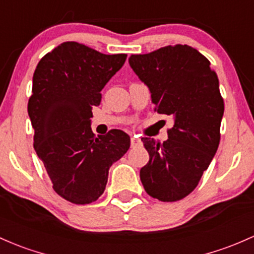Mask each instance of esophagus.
<instances>
[{"instance_id": "34e87169", "label": "esophagus", "mask_w": 254, "mask_h": 254, "mask_svg": "<svg viewBox=\"0 0 254 254\" xmlns=\"http://www.w3.org/2000/svg\"><path fill=\"white\" fill-rule=\"evenodd\" d=\"M141 144L140 139L137 137H130V146L132 148H135V146H139Z\"/></svg>"}]
</instances>
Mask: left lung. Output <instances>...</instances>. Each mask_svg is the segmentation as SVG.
<instances>
[{
	"instance_id": "obj_1",
	"label": "left lung",
	"mask_w": 254,
	"mask_h": 254,
	"mask_svg": "<svg viewBox=\"0 0 254 254\" xmlns=\"http://www.w3.org/2000/svg\"><path fill=\"white\" fill-rule=\"evenodd\" d=\"M130 67L149 87L155 111L173 117L162 144L141 138L149 162L140 181L151 197L173 202L197 187L217 152L224 100L211 63L187 45L132 54Z\"/></svg>"
}]
</instances>
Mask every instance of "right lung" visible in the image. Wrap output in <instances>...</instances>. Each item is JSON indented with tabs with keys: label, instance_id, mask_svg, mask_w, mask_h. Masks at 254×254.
<instances>
[{
	"label": "right lung",
	"instance_id": "add662e5",
	"mask_svg": "<svg viewBox=\"0 0 254 254\" xmlns=\"http://www.w3.org/2000/svg\"><path fill=\"white\" fill-rule=\"evenodd\" d=\"M126 58L64 42L46 54L34 72L28 113L35 151L54 191L72 203L97 201L105 190L109 168L129 149V135L124 130L95 137L91 128L100 92Z\"/></svg>",
	"mask_w": 254,
	"mask_h": 254
}]
</instances>
